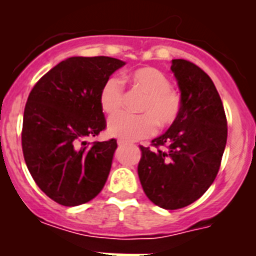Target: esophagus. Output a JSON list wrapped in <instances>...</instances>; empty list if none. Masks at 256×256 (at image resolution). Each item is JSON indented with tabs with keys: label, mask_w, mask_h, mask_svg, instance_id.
I'll return each instance as SVG.
<instances>
[{
	"label": "esophagus",
	"mask_w": 256,
	"mask_h": 256,
	"mask_svg": "<svg viewBox=\"0 0 256 256\" xmlns=\"http://www.w3.org/2000/svg\"><path fill=\"white\" fill-rule=\"evenodd\" d=\"M118 144H119L120 148H123V146H126V144H128V142L123 141V140H119V141H118Z\"/></svg>",
	"instance_id": "34e87169"
}]
</instances>
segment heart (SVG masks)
I'll return each mask as SVG.
<instances>
[{
  "mask_svg": "<svg viewBox=\"0 0 256 256\" xmlns=\"http://www.w3.org/2000/svg\"><path fill=\"white\" fill-rule=\"evenodd\" d=\"M136 87L146 94L140 110L142 114L132 115L122 112L112 116L108 124V133L123 141H137L155 133L156 122L162 126H170L177 120L180 112V97L172 90L169 78L155 68H141L130 74ZM124 98L123 83L118 76H112L101 86L98 101L102 112L108 115L122 108Z\"/></svg>",
  "mask_w": 256,
  "mask_h": 256,
  "instance_id": "heart-1",
  "label": "heart"
}]
</instances>
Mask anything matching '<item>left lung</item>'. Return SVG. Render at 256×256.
Wrapping results in <instances>:
<instances>
[{"label":"left lung","mask_w":256,"mask_h":256,"mask_svg":"<svg viewBox=\"0 0 256 256\" xmlns=\"http://www.w3.org/2000/svg\"><path fill=\"white\" fill-rule=\"evenodd\" d=\"M180 92V112L152 151L141 146L138 177L144 194L166 210L180 209L204 195L216 180L227 144L224 108L210 76L183 58L172 60Z\"/></svg>","instance_id":"obj_1"}]
</instances>
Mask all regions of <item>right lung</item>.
Masks as SVG:
<instances>
[{
  "label": "right lung",
  "instance_id": "add662e5",
  "mask_svg": "<svg viewBox=\"0 0 256 256\" xmlns=\"http://www.w3.org/2000/svg\"><path fill=\"white\" fill-rule=\"evenodd\" d=\"M126 62L108 56H73L36 83L24 110L22 144L29 173L42 191L64 206L96 198L105 186L116 140L86 138L105 130L101 86Z\"/></svg>",
  "mask_w": 256,
  "mask_h": 256
}]
</instances>
